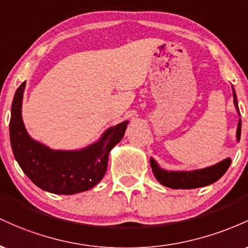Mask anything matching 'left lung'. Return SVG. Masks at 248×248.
<instances>
[{
  "label": "left lung",
  "mask_w": 248,
  "mask_h": 248,
  "mask_svg": "<svg viewBox=\"0 0 248 248\" xmlns=\"http://www.w3.org/2000/svg\"><path fill=\"white\" fill-rule=\"evenodd\" d=\"M233 101L236 110L239 111L238 101H236V96L234 90H233ZM240 133H241V121H239L238 130H236V138L240 140ZM232 160L230 158L220 161V163L216 164V165L210 166V168L196 170V171H165V170L160 169L158 164L155 163V159L150 160L151 164L152 172H154L155 177L157 178L158 182L161 185L166 186V187L174 188V190H179V188H185V190H190V188L202 187L212 184L217 182L218 179L224 176L225 172L230 168Z\"/></svg>",
  "instance_id": "8db88e82"
}]
</instances>
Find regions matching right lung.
<instances>
[{
	"label": "right lung",
	"mask_w": 248,
	"mask_h": 248,
	"mask_svg": "<svg viewBox=\"0 0 248 248\" xmlns=\"http://www.w3.org/2000/svg\"><path fill=\"white\" fill-rule=\"evenodd\" d=\"M26 82L16 90L12 105L9 132L12 149L28 178L44 191L75 194L98 184L108 169L109 154L124 137L129 122L105 131L97 143L80 151H54L29 137L22 121L21 108Z\"/></svg>",
	"instance_id": "right-lung-1"
}]
</instances>
